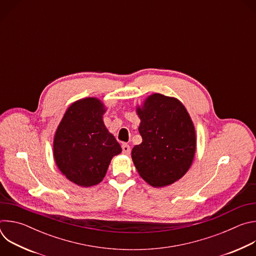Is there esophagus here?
Here are the masks:
<instances>
[{
  "label": "esophagus",
  "instance_id": "esophagus-1",
  "mask_svg": "<svg viewBox=\"0 0 256 256\" xmlns=\"http://www.w3.org/2000/svg\"><path fill=\"white\" fill-rule=\"evenodd\" d=\"M122 153H124V154L130 155V146H128V144H124L122 146Z\"/></svg>",
  "mask_w": 256,
  "mask_h": 256
}]
</instances>
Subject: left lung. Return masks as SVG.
<instances>
[{
    "label": "left lung",
    "mask_w": 256,
    "mask_h": 256,
    "mask_svg": "<svg viewBox=\"0 0 256 256\" xmlns=\"http://www.w3.org/2000/svg\"><path fill=\"white\" fill-rule=\"evenodd\" d=\"M142 142L132 150L140 176L153 188L173 184L190 170L196 150L192 120L177 98L154 93L136 106Z\"/></svg>",
    "instance_id": "obj_1"
}]
</instances>
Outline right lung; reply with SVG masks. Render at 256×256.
Masks as SVG:
<instances>
[{
	"mask_svg": "<svg viewBox=\"0 0 256 256\" xmlns=\"http://www.w3.org/2000/svg\"><path fill=\"white\" fill-rule=\"evenodd\" d=\"M106 110L96 97L79 99L68 107L56 130L54 162L62 174L79 186L100 184L112 159L122 151L103 122Z\"/></svg>",
	"mask_w": 256,
	"mask_h": 256,
	"instance_id": "right-lung-1",
	"label": "right lung"
}]
</instances>
